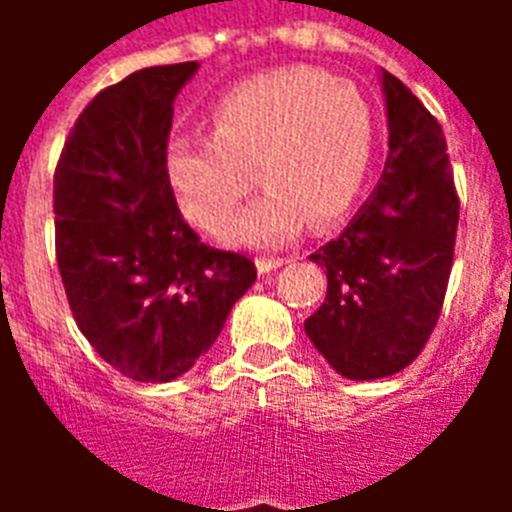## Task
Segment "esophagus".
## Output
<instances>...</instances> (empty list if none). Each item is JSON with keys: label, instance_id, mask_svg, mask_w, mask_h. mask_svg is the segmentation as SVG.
I'll use <instances>...</instances> for the list:
<instances>
[{"label": "esophagus", "instance_id": "obj_1", "mask_svg": "<svg viewBox=\"0 0 512 512\" xmlns=\"http://www.w3.org/2000/svg\"><path fill=\"white\" fill-rule=\"evenodd\" d=\"M287 263H289V257H260V260H257V271L271 273Z\"/></svg>", "mask_w": 512, "mask_h": 512}]
</instances>
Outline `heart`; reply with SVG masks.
Masks as SVG:
<instances>
[{
    "mask_svg": "<svg viewBox=\"0 0 512 512\" xmlns=\"http://www.w3.org/2000/svg\"><path fill=\"white\" fill-rule=\"evenodd\" d=\"M372 162V114L353 84L313 68H276L236 84L212 111V135L172 138L164 180L177 209L217 233L249 188L265 191L233 220L228 239L284 247L313 223L345 215Z\"/></svg>",
    "mask_w": 512,
    "mask_h": 512,
    "instance_id": "obj_1",
    "label": "heart"
}]
</instances>
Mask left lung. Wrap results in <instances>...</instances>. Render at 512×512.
<instances>
[{"instance_id": "left-lung-1", "label": "left lung", "mask_w": 512, "mask_h": 512, "mask_svg": "<svg viewBox=\"0 0 512 512\" xmlns=\"http://www.w3.org/2000/svg\"><path fill=\"white\" fill-rule=\"evenodd\" d=\"M380 79L390 135L380 183L311 255L327 268V297L305 335L348 380L390 377L420 356L441 316L460 220L441 124L401 79Z\"/></svg>"}]
</instances>
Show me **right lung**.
I'll use <instances>...</instances> for the list:
<instances>
[{"mask_svg":"<svg viewBox=\"0 0 512 512\" xmlns=\"http://www.w3.org/2000/svg\"><path fill=\"white\" fill-rule=\"evenodd\" d=\"M196 71L140 68L98 92L55 170V255L76 327L138 382L188 372L257 279L249 257L201 244L164 180L172 103Z\"/></svg>","mask_w":512,"mask_h":512,"instance_id":"right-lung-1","label":"right lung"}]
</instances>
